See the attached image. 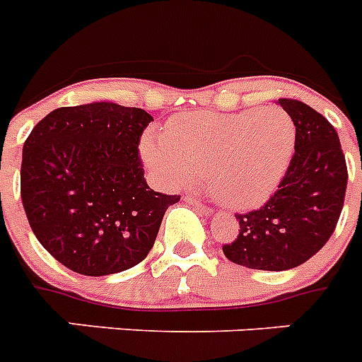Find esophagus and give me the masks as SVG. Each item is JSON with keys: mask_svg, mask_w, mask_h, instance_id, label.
I'll return each instance as SVG.
<instances>
[{"mask_svg": "<svg viewBox=\"0 0 362 362\" xmlns=\"http://www.w3.org/2000/svg\"><path fill=\"white\" fill-rule=\"evenodd\" d=\"M184 200L187 204H191V206L197 207V209H199V211H202L204 215H209V213H211V207H207L206 204L200 202V200L197 199V197H191V194H187V197H184Z\"/></svg>", "mask_w": 362, "mask_h": 362, "instance_id": "obj_1", "label": "esophagus"}]
</instances>
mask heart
<instances>
[{
    "label": "heart",
    "mask_w": 362,
    "mask_h": 362,
    "mask_svg": "<svg viewBox=\"0 0 362 362\" xmlns=\"http://www.w3.org/2000/svg\"><path fill=\"white\" fill-rule=\"evenodd\" d=\"M295 124L276 107L173 116L149 129L142 156L160 184L184 187L206 175L213 197L235 209L260 206L281 184L295 149Z\"/></svg>",
    "instance_id": "b5f03b06"
}]
</instances>
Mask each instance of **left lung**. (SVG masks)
I'll use <instances>...</instances> for the list:
<instances>
[{"label": "left lung", "mask_w": 362, "mask_h": 362, "mask_svg": "<svg viewBox=\"0 0 362 362\" xmlns=\"http://www.w3.org/2000/svg\"><path fill=\"white\" fill-rule=\"evenodd\" d=\"M295 124V153L279 189L260 209L237 215L238 235L222 247L231 262L284 272L312 259L335 231L348 169L337 131L306 103L281 98Z\"/></svg>", "instance_id": "8db88e82"}]
</instances>
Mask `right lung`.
I'll list each match as a JSON object with an SVG mask.
<instances>
[{
  "instance_id": "obj_1",
  "label": "right lung",
  "mask_w": 362,
  "mask_h": 362,
  "mask_svg": "<svg viewBox=\"0 0 362 362\" xmlns=\"http://www.w3.org/2000/svg\"><path fill=\"white\" fill-rule=\"evenodd\" d=\"M153 116L94 102L59 107L23 144L21 202L34 235L65 268L89 276L120 273L151 251L178 194L144 178L138 146Z\"/></svg>"
}]
</instances>
